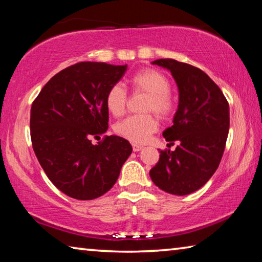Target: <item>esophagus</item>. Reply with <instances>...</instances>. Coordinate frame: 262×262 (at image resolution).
<instances>
[{
	"label": "esophagus",
	"mask_w": 262,
	"mask_h": 262,
	"mask_svg": "<svg viewBox=\"0 0 262 262\" xmlns=\"http://www.w3.org/2000/svg\"><path fill=\"white\" fill-rule=\"evenodd\" d=\"M142 145H140V144H133V151H140V150H142Z\"/></svg>",
	"instance_id": "1"
}]
</instances>
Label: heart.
I'll use <instances>...</instances> for the list:
<instances>
[{"instance_id": "1", "label": "heart", "mask_w": 262, "mask_h": 262, "mask_svg": "<svg viewBox=\"0 0 262 262\" xmlns=\"http://www.w3.org/2000/svg\"><path fill=\"white\" fill-rule=\"evenodd\" d=\"M133 90L148 95L144 111H154L158 117L167 118L173 113L174 100L170 94V81L162 73L143 69L129 79ZM127 92L120 84H114L106 94L105 105L113 117H121L126 112ZM158 129V121L152 114L130 115L114 126V132L133 143H144Z\"/></svg>"}]
</instances>
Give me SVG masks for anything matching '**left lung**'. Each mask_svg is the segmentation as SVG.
<instances>
[{
    "mask_svg": "<svg viewBox=\"0 0 262 262\" xmlns=\"http://www.w3.org/2000/svg\"><path fill=\"white\" fill-rule=\"evenodd\" d=\"M171 72L179 90L173 125L163 132L176 150H161L150 178L157 187L173 195H187L201 188L215 173L227 143L229 103L219 85L188 63L173 59L152 62Z\"/></svg>",
    "mask_w": 262,
    "mask_h": 262,
    "instance_id": "left-lung-1",
    "label": "left lung"
}]
</instances>
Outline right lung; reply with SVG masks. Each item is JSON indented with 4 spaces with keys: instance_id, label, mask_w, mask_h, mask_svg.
<instances>
[{
    "instance_id": "1",
    "label": "right lung",
    "mask_w": 262,
    "mask_h": 262,
    "mask_svg": "<svg viewBox=\"0 0 262 262\" xmlns=\"http://www.w3.org/2000/svg\"><path fill=\"white\" fill-rule=\"evenodd\" d=\"M126 70L127 64L78 62L54 75L32 103L35 156L48 179L76 200H94L108 192L133 151L120 136L91 142L107 130L106 94Z\"/></svg>"
}]
</instances>
